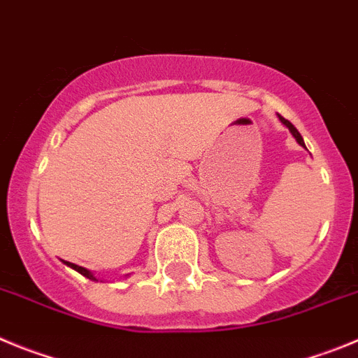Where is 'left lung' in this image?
Masks as SVG:
<instances>
[{
    "instance_id": "obj_1",
    "label": "left lung",
    "mask_w": 358,
    "mask_h": 358,
    "mask_svg": "<svg viewBox=\"0 0 358 358\" xmlns=\"http://www.w3.org/2000/svg\"><path fill=\"white\" fill-rule=\"evenodd\" d=\"M278 117H280V121H282V123H283V124H285V127H287V128H289V130H291V134H292V135H294V139H296V141H298V144H299V146H303V148H305V143H303V137H301V135H299V131H298V130H296V128H294V124H292V123H291V121H287V119H285V117H282V115H278Z\"/></svg>"
}]
</instances>
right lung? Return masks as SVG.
<instances>
[{
	"mask_svg": "<svg viewBox=\"0 0 358 358\" xmlns=\"http://www.w3.org/2000/svg\"><path fill=\"white\" fill-rule=\"evenodd\" d=\"M66 264H67V266H69V267H73V269H75V271H78L80 275L85 276V278H89V280H96V276L92 275L91 271H87L85 267H80V266H76V264H71V262H66Z\"/></svg>",
	"mask_w": 358,
	"mask_h": 358,
	"instance_id": "add662e5",
	"label": "right lung"
}]
</instances>
